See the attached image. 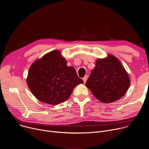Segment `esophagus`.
Here are the masks:
<instances>
[{
    "mask_svg": "<svg viewBox=\"0 0 149 149\" xmlns=\"http://www.w3.org/2000/svg\"><path fill=\"white\" fill-rule=\"evenodd\" d=\"M87 78H88V76H87V75H85V77L83 78V81H84V83L86 82V81H87Z\"/></svg>",
    "mask_w": 149,
    "mask_h": 149,
    "instance_id": "obj_1",
    "label": "esophagus"
}]
</instances>
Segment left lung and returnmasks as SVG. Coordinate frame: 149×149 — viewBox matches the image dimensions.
<instances>
[{
    "label": "left lung",
    "mask_w": 149,
    "mask_h": 149,
    "mask_svg": "<svg viewBox=\"0 0 149 149\" xmlns=\"http://www.w3.org/2000/svg\"><path fill=\"white\" fill-rule=\"evenodd\" d=\"M93 95L102 102L111 103L121 98L128 90L130 79L123 66L112 55L98 58L86 83Z\"/></svg>",
    "instance_id": "8db88e82"
}]
</instances>
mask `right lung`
<instances>
[{
    "instance_id": "obj_1",
    "label": "right lung",
    "mask_w": 149,
    "mask_h": 149,
    "mask_svg": "<svg viewBox=\"0 0 149 149\" xmlns=\"http://www.w3.org/2000/svg\"><path fill=\"white\" fill-rule=\"evenodd\" d=\"M59 51L47 53L29 69L27 83L39 101L56 105L65 102L74 87L84 82L72 66H67Z\"/></svg>"
}]
</instances>
